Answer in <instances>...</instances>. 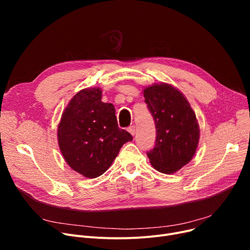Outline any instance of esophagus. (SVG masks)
<instances>
[{
    "label": "esophagus",
    "mask_w": 250,
    "mask_h": 250,
    "mask_svg": "<svg viewBox=\"0 0 250 250\" xmlns=\"http://www.w3.org/2000/svg\"><path fill=\"white\" fill-rule=\"evenodd\" d=\"M127 130H128V133L130 135L135 136V134H136V126L135 125H130L129 127H127Z\"/></svg>",
    "instance_id": "esophagus-1"
}]
</instances>
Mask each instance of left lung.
<instances>
[{"label":"left lung","instance_id":"obj_1","mask_svg":"<svg viewBox=\"0 0 250 250\" xmlns=\"http://www.w3.org/2000/svg\"><path fill=\"white\" fill-rule=\"evenodd\" d=\"M144 97L157 132L155 146L147 152L150 163L159 172H176L192 159L198 147L195 113L185 95L166 83L145 88Z\"/></svg>","mask_w":250,"mask_h":250}]
</instances>
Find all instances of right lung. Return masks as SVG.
Returning a JSON list of instances; mask_svg holds the SVG:
<instances>
[{
	"mask_svg": "<svg viewBox=\"0 0 250 250\" xmlns=\"http://www.w3.org/2000/svg\"><path fill=\"white\" fill-rule=\"evenodd\" d=\"M100 88L79 91L58 126L61 152L69 166L87 178L102 175L132 135L118 127L111 103L101 101Z\"/></svg>",
	"mask_w": 250,
	"mask_h": 250,
	"instance_id": "add662e5",
	"label": "right lung"
}]
</instances>
